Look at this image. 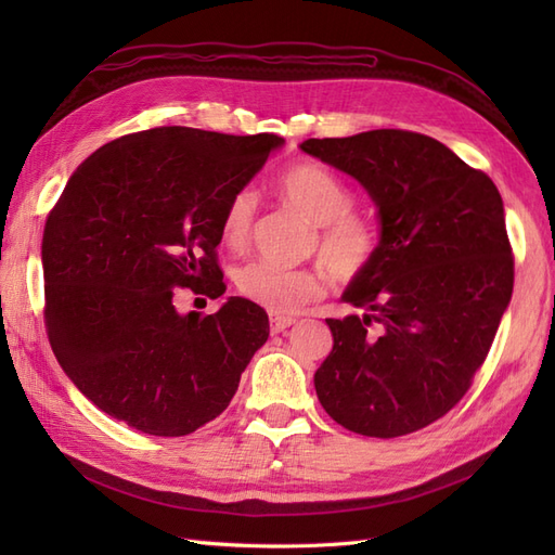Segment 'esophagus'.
Masks as SVG:
<instances>
[{
  "instance_id": "1",
  "label": "esophagus",
  "mask_w": 555,
  "mask_h": 555,
  "mask_svg": "<svg viewBox=\"0 0 555 555\" xmlns=\"http://www.w3.org/2000/svg\"><path fill=\"white\" fill-rule=\"evenodd\" d=\"M296 324L294 317H284V314H271V331L273 333H280L284 328H289Z\"/></svg>"
}]
</instances>
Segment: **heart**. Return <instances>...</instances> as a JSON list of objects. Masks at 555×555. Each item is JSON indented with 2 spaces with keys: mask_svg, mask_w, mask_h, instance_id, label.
I'll return each mask as SVG.
<instances>
[{
  "mask_svg": "<svg viewBox=\"0 0 555 555\" xmlns=\"http://www.w3.org/2000/svg\"><path fill=\"white\" fill-rule=\"evenodd\" d=\"M278 192L294 208L317 222L314 247L328 263L331 273L343 280H357L371 268L382 251V231L373 217L357 212L354 190L328 166L298 162L282 171ZM257 194L251 190L233 192L220 217L222 243L243 249L255 227ZM328 287L324 268H282L266 261H249L236 271V289L251 304L275 314H289L319 298Z\"/></svg>",
  "mask_w": 555,
  "mask_h": 555,
  "instance_id": "b5f03b06",
  "label": "heart"
}]
</instances>
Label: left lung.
Here are the masks:
<instances>
[{"label": "left lung", "mask_w": 555, "mask_h": 555, "mask_svg": "<svg viewBox=\"0 0 555 555\" xmlns=\"http://www.w3.org/2000/svg\"><path fill=\"white\" fill-rule=\"evenodd\" d=\"M300 150L354 176L382 220V251L349 284L363 317L326 319L333 351L314 373L343 428L391 440L438 422L473 386L514 289L500 192L426 133L373 129Z\"/></svg>", "instance_id": "8db88e82"}]
</instances>
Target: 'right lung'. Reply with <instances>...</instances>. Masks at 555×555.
Here are the masks:
<instances>
[{"label":"right lung","mask_w":555,"mask_h":555,"mask_svg":"<svg viewBox=\"0 0 555 555\" xmlns=\"http://www.w3.org/2000/svg\"><path fill=\"white\" fill-rule=\"evenodd\" d=\"M282 143L155 127L99 147L48 212L43 322L64 373L117 422L180 438L220 416L268 314L247 298L201 317L176 296L227 292L220 217Z\"/></svg>","instance_id":"1"}]
</instances>
